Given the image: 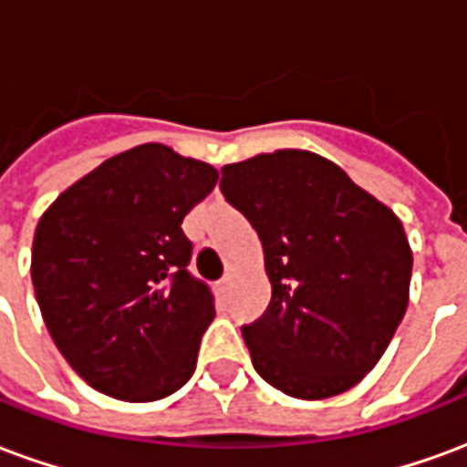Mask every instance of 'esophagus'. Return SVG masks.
<instances>
[{
	"label": "esophagus",
	"mask_w": 467,
	"mask_h": 467,
	"mask_svg": "<svg viewBox=\"0 0 467 467\" xmlns=\"http://www.w3.org/2000/svg\"><path fill=\"white\" fill-rule=\"evenodd\" d=\"M233 283H234V275L227 273L223 277V280L217 283V290H220V293H223V295H227V293H230V290H233Z\"/></svg>",
	"instance_id": "34e87169"
}]
</instances>
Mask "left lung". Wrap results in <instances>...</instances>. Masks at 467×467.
<instances>
[{"label": "left lung", "instance_id": "8db88e82", "mask_svg": "<svg viewBox=\"0 0 467 467\" xmlns=\"http://www.w3.org/2000/svg\"><path fill=\"white\" fill-rule=\"evenodd\" d=\"M220 190L254 227L273 285L270 307L243 327L254 370L300 400L350 390L408 307L412 253L402 223L305 150L224 164Z\"/></svg>", "mask_w": 467, "mask_h": 467}]
</instances>
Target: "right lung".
Listing matches in <instances>:
<instances>
[{
	"instance_id": "right-lung-1",
	"label": "right lung",
	"mask_w": 467,
	"mask_h": 467,
	"mask_svg": "<svg viewBox=\"0 0 467 467\" xmlns=\"http://www.w3.org/2000/svg\"><path fill=\"white\" fill-rule=\"evenodd\" d=\"M214 182L213 164L140 144L42 214L32 244L36 303L59 352L95 390L152 402L192 378L214 297L187 270L182 220Z\"/></svg>"
}]
</instances>
